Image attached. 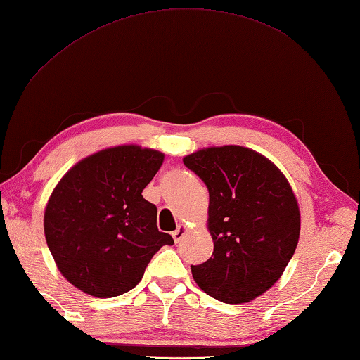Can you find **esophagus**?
<instances>
[{
	"instance_id": "1",
	"label": "esophagus",
	"mask_w": 360,
	"mask_h": 360,
	"mask_svg": "<svg viewBox=\"0 0 360 360\" xmlns=\"http://www.w3.org/2000/svg\"><path fill=\"white\" fill-rule=\"evenodd\" d=\"M186 231H188V229H186L185 225H179V226H177V230L172 231V238H174V240H175V242H180V240H181V238L185 236V233H186Z\"/></svg>"
}]
</instances>
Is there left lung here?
I'll use <instances>...</instances> for the list:
<instances>
[{
  "label": "left lung",
  "mask_w": 360,
  "mask_h": 360,
  "mask_svg": "<svg viewBox=\"0 0 360 360\" xmlns=\"http://www.w3.org/2000/svg\"><path fill=\"white\" fill-rule=\"evenodd\" d=\"M183 163L210 193L212 256L191 266L194 281L222 303L252 302L280 280L295 253L300 208L278 167L242 146L189 153Z\"/></svg>",
  "instance_id": "left-lung-1"
}]
</instances>
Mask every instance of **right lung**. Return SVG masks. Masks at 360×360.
I'll return each instance as SVG.
<instances>
[{
    "mask_svg": "<svg viewBox=\"0 0 360 360\" xmlns=\"http://www.w3.org/2000/svg\"><path fill=\"white\" fill-rule=\"evenodd\" d=\"M165 153L136 144L80 160L57 183L45 208V238L57 269L88 295L112 298L134 289L171 234L158 231L157 207L143 189Z\"/></svg>",
    "mask_w": 360,
    "mask_h": 360,
    "instance_id": "obj_1",
    "label": "right lung"
}]
</instances>
